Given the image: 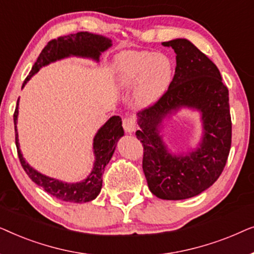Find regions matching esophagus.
Segmentation results:
<instances>
[{
    "label": "esophagus",
    "mask_w": 254,
    "mask_h": 254,
    "mask_svg": "<svg viewBox=\"0 0 254 254\" xmlns=\"http://www.w3.org/2000/svg\"><path fill=\"white\" fill-rule=\"evenodd\" d=\"M123 127L126 133H133L136 129V123H135L134 118H125L123 120Z\"/></svg>",
    "instance_id": "34e87169"
}]
</instances>
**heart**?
<instances>
[{"label": "heart", "instance_id": "b5f03b06", "mask_svg": "<svg viewBox=\"0 0 254 254\" xmlns=\"http://www.w3.org/2000/svg\"><path fill=\"white\" fill-rule=\"evenodd\" d=\"M112 70L120 90H134L137 106L154 105L165 95L175 76V65L166 54L148 51L123 52L114 59Z\"/></svg>", "mask_w": 254, "mask_h": 254}]
</instances>
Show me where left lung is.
<instances>
[{"instance_id":"obj_1","label":"left lung","mask_w":254,"mask_h":254,"mask_svg":"<svg viewBox=\"0 0 254 254\" xmlns=\"http://www.w3.org/2000/svg\"><path fill=\"white\" fill-rule=\"evenodd\" d=\"M162 45L175 51V76L165 95L137 113L136 137L144 149L142 168L150 192L163 200H184L209 189L223 171L231 147L229 91L214 62L190 40ZM182 108L200 113L203 137L196 148L175 154L160 129L162 121Z\"/></svg>"}]
</instances>
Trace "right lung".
<instances>
[{
	"label": "right lung",
	"instance_id": "obj_1",
	"mask_svg": "<svg viewBox=\"0 0 254 254\" xmlns=\"http://www.w3.org/2000/svg\"><path fill=\"white\" fill-rule=\"evenodd\" d=\"M111 46H112V40L109 39V38L90 32H77L51 40L41 51L36 64H33L32 70L30 71L29 76L24 81L22 89L34 74H37L41 68L52 64V62L62 60V59L69 57L88 58L92 59L96 62H99V57L102 55L103 52L109 50ZM18 104L19 99L17 100V106L15 113H13L16 147L20 164H22L23 169L25 170L31 180L34 184H37L38 186H40L41 189H44L47 193H50L51 195L61 201H65V202L83 203L96 199L100 193V190H102L103 173L105 171V166L109 164L110 159L112 158L113 152L117 147V142L119 141L121 136H124L121 118L119 116L111 117L99 128L95 137H93L95 162H93V168L90 175L82 182L65 183L38 172L23 157L22 151L19 149L18 133H17Z\"/></svg>",
	"mask_w": 254,
	"mask_h": 254
}]
</instances>
